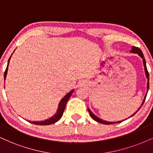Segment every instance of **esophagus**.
I'll return each mask as SVG.
<instances>
[{"instance_id":"1","label":"esophagus","mask_w":153,"mask_h":153,"mask_svg":"<svg viewBox=\"0 0 153 153\" xmlns=\"http://www.w3.org/2000/svg\"><path fill=\"white\" fill-rule=\"evenodd\" d=\"M88 84V82L86 80H80V81H79L78 82V86L79 87H85L87 86Z\"/></svg>"}]
</instances>
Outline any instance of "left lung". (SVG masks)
Masks as SVG:
<instances>
[{"label": "left lung", "mask_w": 153, "mask_h": 153, "mask_svg": "<svg viewBox=\"0 0 153 153\" xmlns=\"http://www.w3.org/2000/svg\"><path fill=\"white\" fill-rule=\"evenodd\" d=\"M131 52H132V53H135V54H137L139 56H140V57H141L142 59H143V65H144V68H145V75H146V78H147V93H146V94H145V98H144V99H143V103H142V105H141V106H143V104L144 103V102H145V99H146V96H147V92H148V89H149V73H148V71H147V66H146V61H145V59L144 58V55H143V52H142L141 51V50H140V48H138V47H134L133 46L132 47H131V50L130 51ZM141 106L140 107V108H138V110L136 112H135V113H134L130 117H132V116H134L135 114L137 113V112L138 111H139V109H140V108H141ZM88 112H89V114H90V116L91 117V118H92L93 119H94V120H95V121H96V122H100V123H101V124H116V123H120V122H123V121H119V122H107V121H105V120H103V119H100L99 117H98L97 116H96L94 114V113H93L92 111H91L88 108Z\"/></svg>", "instance_id": "8db88e82"}]
</instances>
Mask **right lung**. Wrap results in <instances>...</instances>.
<instances>
[{
  "instance_id": "right-lung-1",
  "label": "right lung",
  "mask_w": 153,
  "mask_h": 153,
  "mask_svg": "<svg viewBox=\"0 0 153 153\" xmlns=\"http://www.w3.org/2000/svg\"><path fill=\"white\" fill-rule=\"evenodd\" d=\"M14 52V51H13ZM11 54V56H12ZM11 56L10 57V58L8 59V65H7V68L6 69V71H5L4 73V80H6V75H7V72H8V65H9V62H10V57H11ZM73 91H74V89H73V90L70 91L69 93H68L65 96H64V97L62 98V99H61V101H59V105H58V108H57V112H56L52 116V117H50V118L46 119V120L45 121H36V122H35V121H33V122H31V121H28L29 122L31 123V124H36V125H50V124H54V123L57 122V121H59V119H60L61 117H62V116L63 114V112H64V110L65 108V106H66V103L68 102V101L69 100L70 98H71L72 94L73 93Z\"/></svg>"
}]
</instances>
